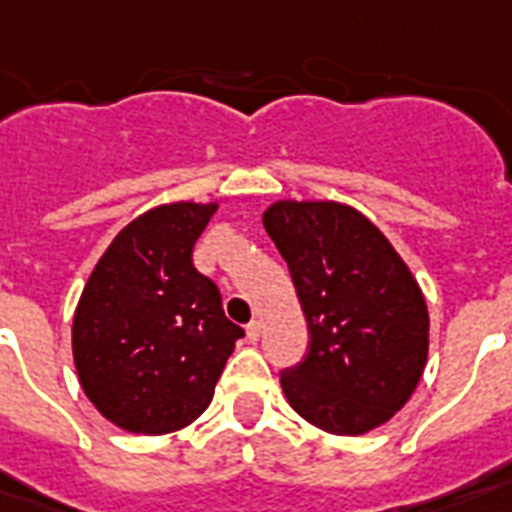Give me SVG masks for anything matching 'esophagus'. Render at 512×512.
Returning a JSON list of instances; mask_svg holds the SVG:
<instances>
[{
  "label": "esophagus",
  "mask_w": 512,
  "mask_h": 512,
  "mask_svg": "<svg viewBox=\"0 0 512 512\" xmlns=\"http://www.w3.org/2000/svg\"><path fill=\"white\" fill-rule=\"evenodd\" d=\"M245 334H248V339H251V342H259L261 320H251V323H248V328H245Z\"/></svg>",
  "instance_id": "34e87169"
}]
</instances>
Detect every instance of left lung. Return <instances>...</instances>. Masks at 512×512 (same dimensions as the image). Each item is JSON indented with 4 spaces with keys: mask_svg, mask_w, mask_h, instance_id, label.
<instances>
[{
    "mask_svg": "<svg viewBox=\"0 0 512 512\" xmlns=\"http://www.w3.org/2000/svg\"><path fill=\"white\" fill-rule=\"evenodd\" d=\"M264 229L291 269L310 347L280 384L296 414L363 435L403 408L427 363L425 296L390 240L350 205H269Z\"/></svg>",
    "mask_w": 512,
    "mask_h": 512,
    "instance_id": "8db88e82",
    "label": "left lung"
}]
</instances>
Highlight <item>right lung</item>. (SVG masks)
I'll return each instance as SVG.
<instances>
[{"label": "right lung", "instance_id": "1", "mask_svg": "<svg viewBox=\"0 0 512 512\" xmlns=\"http://www.w3.org/2000/svg\"><path fill=\"white\" fill-rule=\"evenodd\" d=\"M216 205L170 202L114 237L74 312L79 384L128 433L165 435L192 425L213 400L245 331L224 315L192 248Z\"/></svg>", "mask_w": 512, "mask_h": 512}]
</instances>
